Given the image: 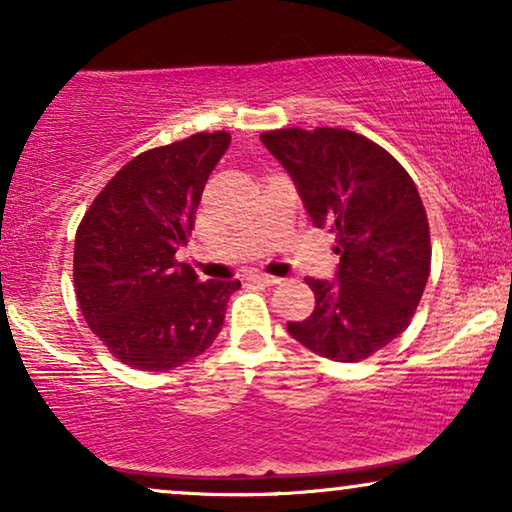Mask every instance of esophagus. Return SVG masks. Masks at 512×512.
I'll list each match as a JSON object with an SVG mask.
<instances>
[{
    "label": "esophagus",
    "instance_id": "esophagus-1",
    "mask_svg": "<svg viewBox=\"0 0 512 512\" xmlns=\"http://www.w3.org/2000/svg\"><path fill=\"white\" fill-rule=\"evenodd\" d=\"M249 282H256V284H265V286H275L282 282V279L275 277V275H265V272H249Z\"/></svg>",
    "mask_w": 512,
    "mask_h": 512
}]
</instances>
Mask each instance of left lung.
<instances>
[{
	"label": "left lung",
	"instance_id": "1",
	"mask_svg": "<svg viewBox=\"0 0 512 512\" xmlns=\"http://www.w3.org/2000/svg\"><path fill=\"white\" fill-rule=\"evenodd\" d=\"M261 142L289 172L314 226L335 235L340 256L335 279H305L317 305L286 331L331 361L368 359L408 328L429 279V221L415 181L352 130L284 128Z\"/></svg>",
	"mask_w": 512,
	"mask_h": 512
}]
</instances>
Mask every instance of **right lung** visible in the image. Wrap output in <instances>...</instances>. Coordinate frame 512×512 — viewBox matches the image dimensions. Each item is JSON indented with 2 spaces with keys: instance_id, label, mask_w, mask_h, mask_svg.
<instances>
[{
  "instance_id": "obj_1",
  "label": "right lung",
  "mask_w": 512,
  "mask_h": 512,
  "mask_svg": "<svg viewBox=\"0 0 512 512\" xmlns=\"http://www.w3.org/2000/svg\"><path fill=\"white\" fill-rule=\"evenodd\" d=\"M228 146V132H198L139 153L76 230L74 289L83 319L125 366L179 368L221 333L240 279L200 282L174 254L186 247L202 188Z\"/></svg>"
}]
</instances>
